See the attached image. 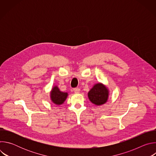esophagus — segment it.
<instances>
[{"label": "esophagus", "mask_w": 156, "mask_h": 156, "mask_svg": "<svg viewBox=\"0 0 156 156\" xmlns=\"http://www.w3.org/2000/svg\"><path fill=\"white\" fill-rule=\"evenodd\" d=\"M73 91H74V93H79L80 91V89L78 88V87L73 88Z\"/></svg>", "instance_id": "34e87169"}]
</instances>
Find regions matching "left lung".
I'll return each mask as SVG.
<instances>
[{"label": "left lung", "mask_w": 156, "mask_h": 156, "mask_svg": "<svg viewBox=\"0 0 156 156\" xmlns=\"http://www.w3.org/2000/svg\"><path fill=\"white\" fill-rule=\"evenodd\" d=\"M108 97V89L102 84H96L88 93V98L95 105H101L105 104Z\"/></svg>", "instance_id": "8db88e82"}]
</instances>
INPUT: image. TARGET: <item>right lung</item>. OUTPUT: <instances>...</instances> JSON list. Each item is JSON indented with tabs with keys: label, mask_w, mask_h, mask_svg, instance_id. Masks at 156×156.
<instances>
[{
	"label": "right lung",
	"mask_w": 156,
	"mask_h": 156,
	"mask_svg": "<svg viewBox=\"0 0 156 156\" xmlns=\"http://www.w3.org/2000/svg\"><path fill=\"white\" fill-rule=\"evenodd\" d=\"M68 93H63L57 86H54L51 92V98L53 103L56 105L62 104L67 98Z\"/></svg>",
	"instance_id": "1"
}]
</instances>
